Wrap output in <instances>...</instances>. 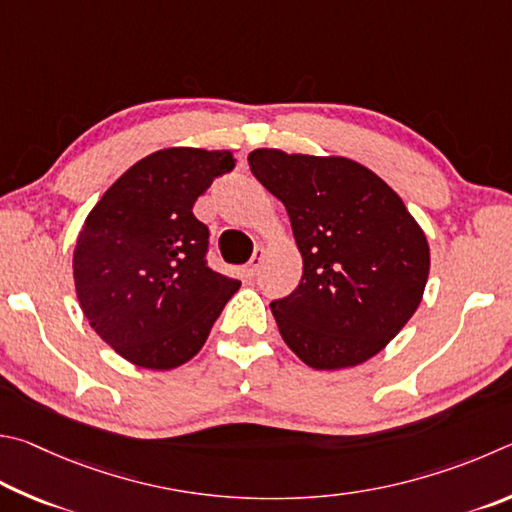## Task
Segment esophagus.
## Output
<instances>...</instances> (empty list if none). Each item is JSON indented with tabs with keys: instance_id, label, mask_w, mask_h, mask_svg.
Returning <instances> with one entry per match:
<instances>
[{
	"instance_id": "1",
	"label": "esophagus",
	"mask_w": 512,
	"mask_h": 512,
	"mask_svg": "<svg viewBox=\"0 0 512 512\" xmlns=\"http://www.w3.org/2000/svg\"><path fill=\"white\" fill-rule=\"evenodd\" d=\"M263 261H265V249L261 247V249H256L254 251V256H251V261L247 263V276H256L258 274V270H261V265H263Z\"/></svg>"
}]
</instances>
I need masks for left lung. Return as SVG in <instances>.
I'll return each mask as SVG.
<instances>
[{
  "mask_svg": "<svg viewBox=\"0 0 512 512\" xmlns=\"http://www.w3.org/2000/svg\"><path fill=\"white\" fill-rule=\"evenodd\" d=\"M247 161L283 202L303 261L299 288L272 301L283 342L317 371L371 360L423 301L429 276L423 227L360 161L279 148L251 150Z\"/></svg>",
  "mask_w": 512,
  "mask_h": 512,
  "instance_id": "1",
  "label": "left lung"
}]
</instances>
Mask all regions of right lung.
Segmentation results:
<instances>
[{
    "label": "right lung",
    "instance_id": "add662e5",
    "mask_svg": "<svg viewBox=\"0 0 512 512\" xmlns=\"http://www.w3.org/2000/svg\"><path fill=\"white\" fill-rule=\"evenodd\" d=\"M229 150L164 148L139 159L87 213L74 249L80 310L123 360L170 371L200 353L240 281L206 267L193 204L229 173Z\"/></svg>",
    "mask_w": 512,
    "mask_h": 512
}]
</instances>
